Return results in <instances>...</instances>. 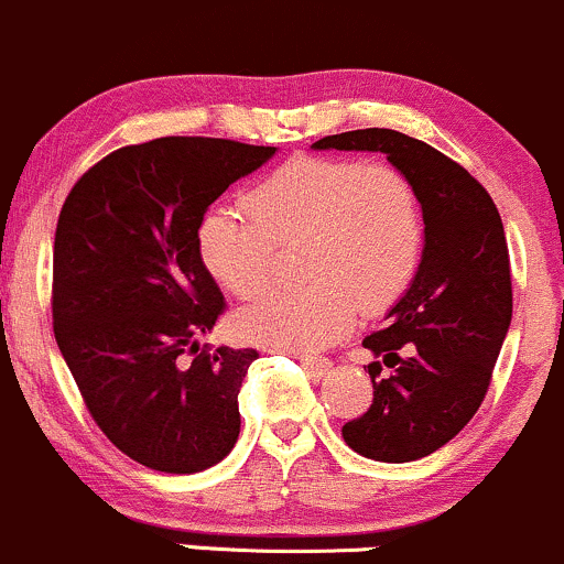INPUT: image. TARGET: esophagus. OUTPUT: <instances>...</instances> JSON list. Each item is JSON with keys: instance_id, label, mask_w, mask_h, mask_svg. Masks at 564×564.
I'll return each mask as SVG.
<instances>
[{"instance_id": "1", "label": "esophagus", "mask_w": 564, "mask_h": 564, "mask_svg": "<svg viewBox=\"0 0 564 564\" xmlns=\"http://www.w3.org/2000/svg\"><path fill=\"white\" fill-rule=\"evenodd\" d=\"M301 365L306 367V372L312 378H322L333 367L330 359H308V357H301Z\"/></svg>"}]
</instances>
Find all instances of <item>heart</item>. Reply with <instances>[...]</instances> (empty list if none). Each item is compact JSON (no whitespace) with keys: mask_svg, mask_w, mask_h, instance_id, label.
<instances>
[{"mask_svg":"<svg viewBox=\"0 0 564 564\" xmlns=\"http://www.w3.org/2000/svg\"><path fill=\"white\" fill-rule=\"evenodd\" d=\"M250 218L207 210L197 252L207 274L237 299L274 280L280 250H301L306 284L265 293L237 316L252 344L314 354L344 338L362 314L394 306L426 248V215L413 178L391 162L293 156L250 188Z\"/></svg>","mask_w":564,"mask_h":564,"instance_id":"b5f03b06","label":"heart"}]
</instances>
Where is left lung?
Instances as JSON below:
<instances>
[{
	"label": "left lung",
	"mask_w": 564,
	"mask_h": 564,
	"mask_svg": "<svg viewBox=\"0 0 564 564\" xmlns=\"http://www.w3.org/2000/svg\"><path fill=\"white\" fill-rule=\"evenodd\" d=\"M314 149L383 151L413 178L426 215L419 274L389 325L362 340L372 404L340 429L354 453L408 464L440 451L474 419L511 322V265L496 202L469 170L404 132L367 128ZM394 366L381 377L382 365Z\"/></svg>",
	"instance_id": "obj_1"
}]
</instances>
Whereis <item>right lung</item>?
Masks as SVG:
<instances>
[{
    "mask_svg": "<svg viewBox=\"0 0 564 564\" xmlns=\"http://www.w3.org/2000/svg\"><path fill=\"white\" fill-rule=\"evenodd\" d=\"M274 151L199 135L122 145L61 207L55 340L100 432L154 471L210 469L239 436L237 394L258 351L197 346L226 312L197 226Z\"/></svg>",
    "mask_w": 564,
    "mask_h": 564,
    "instance_id": "add662e5",
    "label": "right lung"
}]
</instances>
